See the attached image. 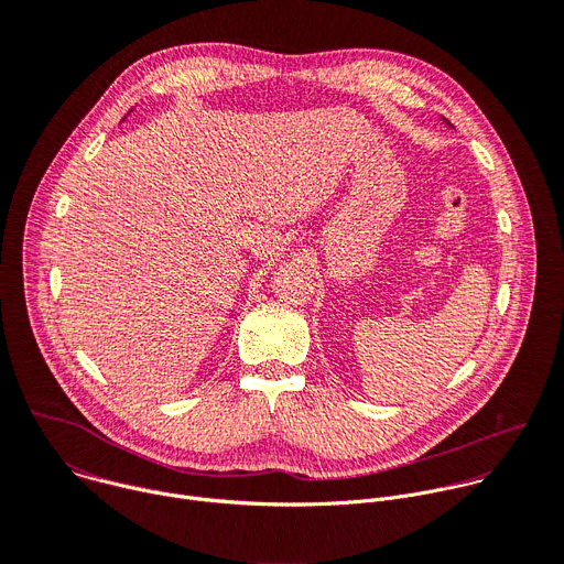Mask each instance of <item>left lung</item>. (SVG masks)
Listing matches in <instances>:
<instances>
[{"label":"left lung","mask_w":564,"mask_h":564,"mask_svg":"<svg viewBox=\"0 0 564 564\" xmlns=\"http://www.w3.org/2000/svg\"><path fill=\"white\" fill-rule=\"evenodd\" d=\"M444 122H446V120H444ZM446 124H448V122H446Z\"/></svg>","instance_id":"left-lung-1"}]
</instances>
